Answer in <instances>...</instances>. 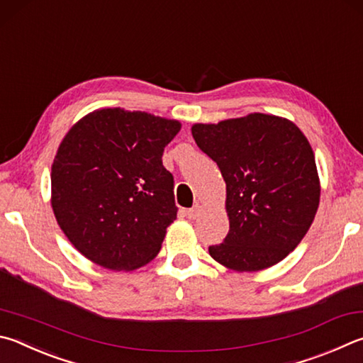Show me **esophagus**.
Wrapping results in <instances>:
<instances>
[{
    "mask_svg": "<svg viewBox=\"0 0 363 363\" xmlns=\"http://www.w3.org/2000/svg\"><path fill=\"white\" fill-rule=\"evenodd\" d=\"M201 214V206L200 204H195V206H192L190 209H187V217L189 219H196Z\"/></svg>",
    "mask_w": 363,
    "mask_h": 363,
    "instance_id": "34e87169",
    "label": "esophagus"
}]
</instances>
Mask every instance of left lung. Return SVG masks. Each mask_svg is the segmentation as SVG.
<instances>
[{
  "label": "left lung",
  "instance_id": "obj_1",
  "mask_svg": "<svg viewBox=\"0 0 363 363\" xmlns=\"http://www.w3.org/2000/svg\"><path fill=\"white\" fill-rule=\"evenodd\" d=\"M192 135L227 184L230 230L209 246L214 260L236 272H259L300 245L319 206L313 149L286 118L249 114L217 125L196 123Z\"/></svg>",
  "mask_w": 363,
  "mask_h": 363
}]
</instances>
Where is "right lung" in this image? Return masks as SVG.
Wrapping results in <instances>:
<instances>
[{
    "label": "right lung",
    "mask_w": 363,
    "mask_h": 363,
    "mask_svg": "<svg viewBox=\"0 0 363 363\" xmlns=\"http://www.w3.org/2000/svg\"><path fill=\"white\" fill-rule=\"evenodd\" d=\"M181 123L141 111L100 109L72 127L52 164V208L79 252L128 272L159 254L176 219L162 155Z\"/></svg>",
    "instance_id": "right-lung-1"
}]
</instances>
